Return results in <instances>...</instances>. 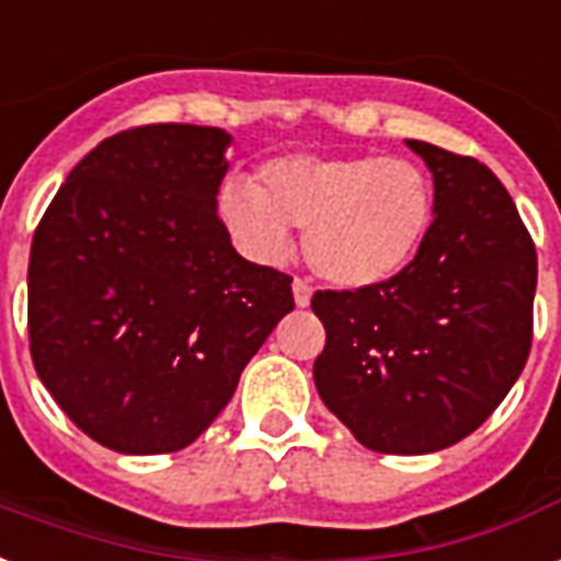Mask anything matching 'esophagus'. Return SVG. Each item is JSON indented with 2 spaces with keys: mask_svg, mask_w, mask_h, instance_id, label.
Wrapping results in <instances>:
<instances>
[{
  "mask_svg": "<svg viewBox=\"0 0 561 561\" xmlns=\"http://www.w3.org/2000/svg\"><path fill=\"white\" fill-rule=\"evenodd\" d=\"M293 295H295V304L298 307H310V298H312V289L307 280H301V277H295L293 280Z\"/></svg>",
  "mask_w": 561,
  "mask_h": 561,
  "instance_id": "obj_1",
  "label": "esophagus"
}]
</instances>
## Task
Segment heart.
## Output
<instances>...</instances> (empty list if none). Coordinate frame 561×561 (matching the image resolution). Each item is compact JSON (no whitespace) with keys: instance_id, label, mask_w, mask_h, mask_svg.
I'll list each match as a JSON object with an SVG mask.
<instances>
[{"instance_id":"1","label":"heart","mask_w":561,"mask_h":561,"mask_svg":"<svg viewBox=\"0 0 561 561\" xmlns=\"http://www.w3.org/2000/svg\"><path fill=\"white\" fill-rule=\"evenodd\" d=\"M219 216L251 257L277 263L304 228V257L328 284L366 289L410 266L436 216V190L419 163L380 154H286L260 184L231 175Z\"/></svg>"}]
</instances>
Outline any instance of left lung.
<instances>
[{"label": "left lung", "mask_w": 561, "mask_h": 561, "mask_svg": "<svg viewBox=\"0 0 561 561\" xmlns=\"http://www.w3.org/2000/svg\"><path fill=\"white\" fill-rule=\"evenodd\" d=\"M407 146L436 190L415 260L386 284L312 295L328 333L316 389L377 454H433L471 436L533 345L536 245L506 186L480 160Z\"/></svg>", "instance_id": "obj_1"}]
</instances>
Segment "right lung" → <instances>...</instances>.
Returning <instances> with one entry per match:
<instances>
[{
	"mask_svg": "<svg viewBox=\"0 0 561 561\" xmlns=\"http://www.w3.org/2000/svg\"><path fill=\"white\" fill-rule=\"evenodd\" d=\"M231 134L142 125L95 146L43 213L28 260L37 377L119 454L210 427L293 310V277L237 254L216 213Z\"/></svg>",
	"mask_w": 561,
	"mask_h": 561,
	"instance_id": "obj_1",
	"label": "right lung"
}]
</instances>
